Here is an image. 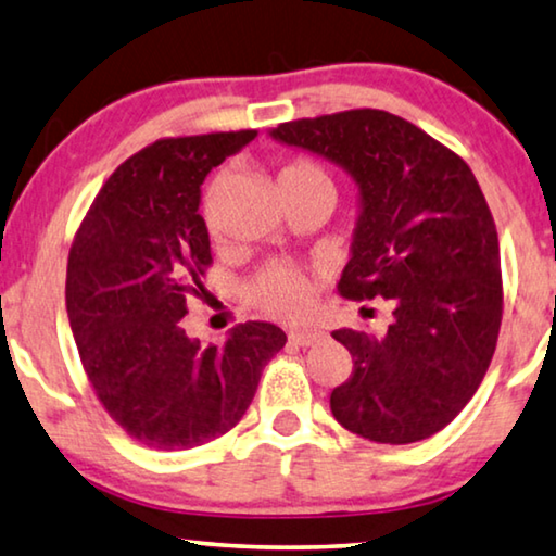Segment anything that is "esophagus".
Returning <instances> with one entry per match:
<instances>
[{"mask_svg": "<svg viewBox=\"0 0 556 556\" xmlns=\"http://www.w3.org/2000/svg\"><path fill=\"white\" fill-rule=\"evenodd\" d=\"M321 339V331L317 329H304V331H289V342L300 346H312Z\"/></svg>", "mask_w": 556, "mask_h": 556, "instance_id": "obj_1", "label": "esophagus"}]
</instances>
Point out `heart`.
<instances>
[{"label": "heart", "mask_w": 556, "mask_h": 556, "mask_svg": "<svg viewBox=\"0 0 556 556\" xmlns=\"http://www.w3.org/2000/svg\"><path fill=\"white\" fill-rule=\"evenodd\" d=\"M287 179H300V181H309V185H321V187L334 189L327 169L317 162L304 160V156L289 162L287 167L281 169L279 181H287ZM222 181H225V177L219 174V177L212 181L210 192H206V199H204V219L212 235L217 231L212 202H214V194H217V189L222 187ZM252 300L260 304L264 312L277 314V317H300V314L306 312V306H309L312 281L302 269L292 267V264H281V262L269 264V267H264L252 281Z\"/></svg>", "instance_id": "1"}]
</instances>
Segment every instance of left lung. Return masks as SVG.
<instances>
[{
    "label": "left lung",
    "mask_w": 556,
    "mask_h": 556,
    "mask_svg": "<svg viewBox=\"0 0 556 556\" xmlns=\"http://www.w3.org/2000/svg\"><path fill=\"white\" fill-rule=\"evenodd\" d=\"M269 137L354 179L359 214L339 294L392 302L382 337L331 331L354 362L329 396L331 414L379 444L437 434L482 384L502 325L500 239L475 174L382 110L285 122Z\"/></svg>",
    "instance_id": "8db88e82"
}]
</instances>
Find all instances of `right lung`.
I'll list each match as a JSON object with an SVG mask.
<instances>
[{
  "mask_svg": "<svg viewBox=\"0 0 556 556\" xmlns=\"http://www.w3.org/2000/svg\"><path fill=\"white\" fill-rule=\"evenodd\" d=\"M256 129L160 139L99 189L66 264V314L110 417L149 450H192L244 417L287 334L244 321L225 344L187 337V294L204 292L202 181Z\"/></svg>",
  "mask_w": 556,
  "mask_h": 556,
  "instance_id": "obj_1",
  "label": "right lung"
}]
</instances>
